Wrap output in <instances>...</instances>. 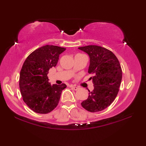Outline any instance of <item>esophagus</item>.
<instances>
[{"instance_id": "34e87169", "label": "esophagus", "mask_w": 146, "mask_h": 146, "mask_svg": "<svg viewBox=\"0 0 146 146\" xmlns=\"http://www.w3.org/2000/svg\"><path fill=\"white\" fill-rule=\"evenodd\" d=\"M71 88H72L73 90H77L78 89V87H76V86H73V85H71Z\"/></svg>"}]
</instances>
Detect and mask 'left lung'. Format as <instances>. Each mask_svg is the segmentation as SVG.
<instances>
[{"mask_svg":"<svg viewBox=\"0 0 146 146\" xmlns=\"http://www.w3.org/2000/svg\"><path fill=\"white\" fill-rule=\"evenodd\" d=\"M78 49L89 56L88 72L94 75L89 80H92L94 86L81 105L91 112L102 111L112 103L119 92L122 76L120 63L112 52L101 46L89 45Z\"/></svg>","mask_w":146,"mask_h":146,"instance_id":"1","label":"left lung"}]
</instances>
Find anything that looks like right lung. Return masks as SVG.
I'll return each mask as SVG.
<instances>
[{
	"instance_id": "add662e5",
	"label": "right lung",
	"mask_w": 146,
	"mask_h": 146,
	"mask_svg": "<svg viewBox=\"0 0 146 146\" xmlns=\"http://www.w3.org/2000/svg\"><path fill=\"white\" fill-rule=\"evenodd\" d=\"M66 48L45 45L34 51L24 61L19 77L23 100L38 113H48L57 107L61 92L66 85L49 83V70L56 66L59 56Z\"/></svg>"
}]
</instances>
